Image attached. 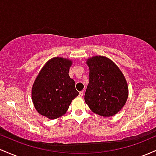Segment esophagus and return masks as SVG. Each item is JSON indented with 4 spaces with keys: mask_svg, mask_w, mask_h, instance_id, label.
<instances>
[{
    "mask_svg": "<svg viewBox=\"0 0 156 156\" xmlns=\"http://www.w3.org/2000/svg\"><path fill=\"white\" fill-rule=\"evenodd\" d=\"M83 94H84L83 91H80V93H79V97H83Z\"/></svg>",
    "mask_w": 156,
    "mask_h": 156,
    "instance_id": "esophagus-1",
    "label": "esophagus"
}]
</instances>
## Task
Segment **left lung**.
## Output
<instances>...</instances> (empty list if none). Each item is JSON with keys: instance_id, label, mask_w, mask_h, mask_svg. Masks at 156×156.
Returning <instances> with one entry per match:
<instances>
[{"instance_id": "left-lung-1", "label": "left lung", "mask_w": 156, "mask_h": 156, "mask_svg": "<svg viewBox=\"0 0 156 156\" xmlns=\"http://www.w3.org/2000/svg\"><path fill=\"white\" fill-rule=\"evenodd\" d=\"M89 83L85 101L99 116L109 117L121 111L128 97V86L125 76L111 59L94 56L87 59Z\"/></svg>"}]
</instances>
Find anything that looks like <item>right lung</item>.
Masks as SVG:
<instances>
[{"mask_svg":"<svg viewBox=\"0 0 156 156\" xmlns=\"http://www.w3.org/2000/svg\"><path fill=\"white\" fill-rule=\"evenodd\" d=\"M71 59L54 57L49 59L37 76L31 98L37 111L50 119L62 116L71 101L79 95L74 80L69 76Z\"/></svg>","mask_w":156,"mask_h":156,"instance_id":"add662e5","label":"right lung"}]
</instances>
